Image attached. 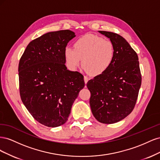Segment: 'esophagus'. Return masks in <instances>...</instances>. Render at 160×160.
Masks as SVG:
<instances>
[{
	"mask_svg": "<svg viewBox=\"0 0 160 160\" xmlns=\"http://www.w3.org/2000/svg\"><path fill=\"white\" fill-rule=\"evenodd\" d=\"M89 81V78L87 76H84V81H85V83L86 84L88 83V81Z\"/></svg>",
	"mask_w": 160,
	"mask_h": 160,
	"instance_id": "34e87169",
	"label": "esophagus"
}]
</instances>
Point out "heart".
I'll use <instances>...</instances> for the list:
<instances>
[{
	"label": "heart",
	"mask_w": 160,
	"mask_h": 160,
	"mask_svg": "<svg viewBox=\"0 0 160 160\" xmlns=\"http://www.w3.org/2000/svg\"><path fill=\"white\" fill-rule=\"evenodd\" d=\"M75 48L67 47L64 51L67 66L75 70L82 60L83 69L89 74H103L111 66L115 56L113 44L108 39L88 34L77 39Z\"/></svg>",
	"instance_id": "obj_1"
}]
</instances>
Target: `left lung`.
I'll return each mask as SVG.
<instances>
[{"label":"left lung","instance_id":"8db88e82","mask_svg":"<svg viewBox=\"0 0 160 160\" xmlns=\"http://www.w3.org/2000/svg\"><path fill=\"white\" fill-rule=\"evenodd\" d=\"M115 48L113 61L103 74L89 80L90 107L98 122L111 124L122 120L133 111L142 84L138 56L123 37L112 32L99 31Z\"/></svg>","mask_w":160,"mask_h":160}]
</instances>
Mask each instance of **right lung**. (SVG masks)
<instances>
[{"instance_id": "1", "label": "right lung", "mask_w": 160, "mask_h": 160, "mask_svg": "<svg viewBox=\"0 0 160 160\" xmlns=\"http://www.w3.org/2000/svg\"><path fill=\"white\" fill-rule=\"evenodd\" d=\"M75 37L70 30L44 34L29 42L19 61L21 100L34 119L47 127L67 122L85 86L83 75L65 65V49Z\"/></svg>"}]
</instances>
